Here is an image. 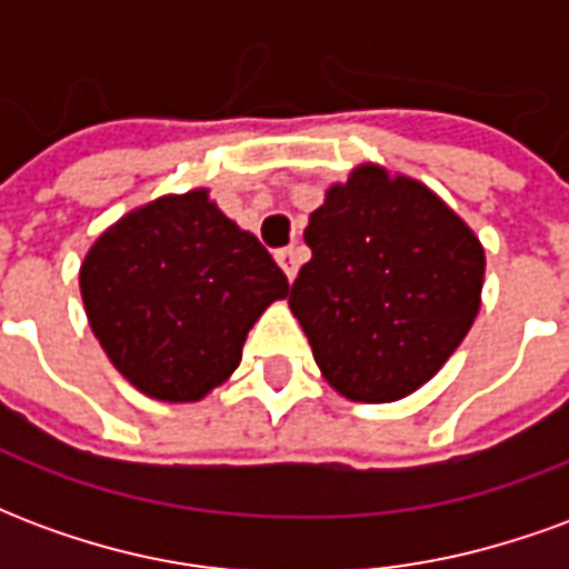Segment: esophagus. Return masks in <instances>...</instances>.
I'll return each mask as SVG.
<instances>
[{"label":"esophagus","instance_id":"obj_1","mask_svg":"<svg viewBox=\"0 0 569 569\" xmlns=\"http://www.w3.org/2000/svg\"><path fill=\"white\" fill-rule=\"evenodd\" d=\"M277 264L283 268V273L289 277V280H296L298 273V264H301V256H298L296 247H286L277 252Z\"/></svg>","mask_w":569,"mask_h":569}]
</instances>
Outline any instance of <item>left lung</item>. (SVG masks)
Returning <instances> with one entry per match:
<instances>
[{
	"label": "left lung",
	"instance_id": "8db88e82",
	"mask_svg": "<svg viewBox=\"0 0 569 569\" xmlns=\"http://www.w3.org/2000/svg\"><path fill=\"white\" fill-rule=\"evenodd\" d=\"M310 261L289 308L322 378L353 402H396L436 375L472 329L485 249L408 176L357 167L305 228Z\"/></svg>",
	"mask_w": 569,
	"mask_h": 569
}]
</instances>
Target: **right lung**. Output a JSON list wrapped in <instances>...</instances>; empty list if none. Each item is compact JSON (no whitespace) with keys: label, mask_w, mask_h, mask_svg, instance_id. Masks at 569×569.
I'll return each mask as SVG.
<instances>
[{"label":"right lung","mask_w":569,"mask_h":569,"mask_svg":"<svg viewBox=\"0 0 569 569\" xmlns=\"http://www.w3.org/2000/svg\"><path fill=\"white\" fill-rule=\"evenodd\" d=\"M79 283L106 357L161 402H198L228 381L249 329L289 296L271 252L207 188L118 219L84 256Z\"/></svg>","instance_id":"1"}]
</instances>
